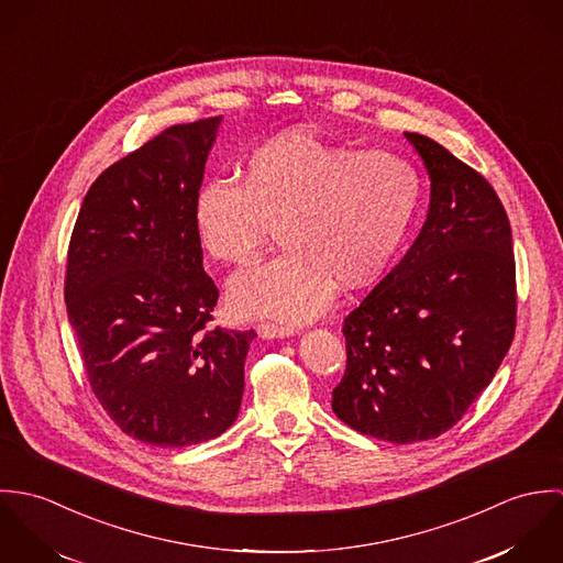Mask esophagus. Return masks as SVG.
<instances>
[{
	"mask_svg": "<svg viewBox=\"0 0 563 563\" xmlns=\"http://www.w3.org/2000/svg\"><path fill=\"white\" fill-rule=\"evenodd\" d=\"M257 333H260V338L273 340V338H288L295 333V329L286 327V324H277V322H260Z\"/></svg>",
	"mask_w": 563,
	"mask_h": 563,
	"instance_id": "34e87169",
	"label": "esophagus"
}]
</instances>
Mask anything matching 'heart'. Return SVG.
Segmentation results:
<instances>
[{
    "label": "heart",
    "mask_w": 563,
    "mask_h": 563,
    "mask_svg": "<svg viewBox=\"0 0 563 563\" xmlns=\"http://www.w3.org/2000/svg\"><path fill=\"white\" fill-rule=\"evenodd\" d=\"M422 199L420 170L390 152H353L303 130L251 147L234 181L214 179L192 201L199 249L232 268L257 260L271 228L284 244L236 277L239 317L314 319L335 284L375 282L399 255Z\"/></svg>",
    "instance_id": "1"
}]
</instances>
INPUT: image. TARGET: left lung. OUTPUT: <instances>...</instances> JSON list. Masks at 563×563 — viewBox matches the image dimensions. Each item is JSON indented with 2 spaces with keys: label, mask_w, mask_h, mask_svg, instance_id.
I'll return each instance as SVG.
<instances>
[{
  "label": "left lung",
  "mask_w": 563,
  "mask_h": 563,
  "mask_svg": "<svg viewBox=\"0 0 563 563\" xmlns=\"http://www.w3.org/2000/svg\"><path fill=\"white\" fill-rule=\"evenodd\" d=\"M431 203L401 262L344 319L331 393L351 429L395 444L449 431L487 388L516 331V260L489 181L429 136L405 132Z\"/></svg>",
  "instance_id": "left-lung-1"
}]
</instances>
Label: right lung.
Masks as SVG:
<instances>
[{
    "mask_svg": "<svg viewBox=\"0 0 563 563\" xmlns=\"http://www.w3.org/2000/svg\"><path fill=\"white\" fill-rule=\"evenodd\" d=\"M221 117L162 130L88 188L69 242L65 301L92 395L154 446L221 435L239 416L253 329H210L192 201Z\"/></svg>",
    "mask_w": 563,
    "mask_h": 563,
    "instance_id": "obj_1",
    "label": "right lung"
}]
</instances>
